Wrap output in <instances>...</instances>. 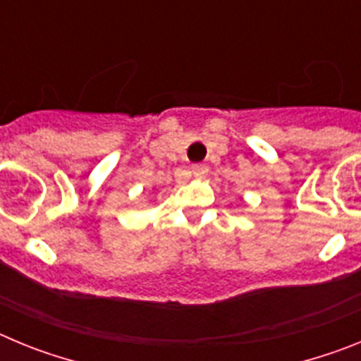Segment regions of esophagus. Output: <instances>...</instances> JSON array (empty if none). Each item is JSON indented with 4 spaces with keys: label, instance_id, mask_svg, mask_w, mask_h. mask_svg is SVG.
<instances>
[{
    "label": "esophagus",
    "instance_id": "obj_1",
    "mask_svg": "<svg viewBox=\"0 0 361 361\" xmlns=\"http://www.w3.org/2000/svg\"><path fill=\"white\" fill-rule=\"evenodd\" d=\"M190 170H191V173L195 175V177H204V175L208 173V168H206L204 164H193Z\"/></svg>",
    "mask_w": 361,
    "mask_h": 361
}]
</instances>
